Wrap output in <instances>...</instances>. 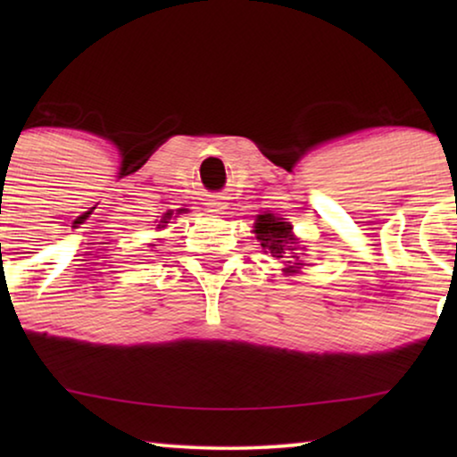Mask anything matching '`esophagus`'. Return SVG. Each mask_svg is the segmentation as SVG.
Segmentation results:
<instances>
[{
  "mask_svg": "<svg viewBox=\"0 0 457 457\" xmlns=\"http://www.w3.org/2000/svg\"><path fill=\"white\" fill-rule=\"evenodd\" d=\"M208 212H212V214H222L224 210H227V204L220 202V199H208Z\"/></svg>",
  "mask_w": 457,
  "mask_h": 457,
  "instance_id": "esophagus-1",
  "label": "esophagus"
}]
</instances>
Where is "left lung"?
Segmentation results:
<instances>
[{
  "instance_id": "1",
  "label": "left lung",
  "mask_w": 457,
  "mask_h": 457,
  "mask_svg": "<svg viewBox=\"0 0 457 457\" xmlns=\"http://www.w3.org/2000/svg\"><path fill=\"white\" fill-rule=\"evenodd\" d=\"M255 239L260 245L272 253V258L287 260L283 268L285 274L297 272L303 264L299 262L297 237L293 235L291 222H285V218H277L274 214H260L253 224ZM303 249V247H302Z\"/></svg>"
}]
</instances>
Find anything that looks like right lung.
Instances as JSON below:
<instances>
[{"label":"right lung","instance_id":"right-lung-1","mask_svg":"<svg viewBox=\"0 0 457 457\" xmlns=\"http://www.w3.org/2000/svg\"><path fill=\"white\" fill-rule=\"evenodd\" d=\"M166 220H170V214H166L164 218H162V220H160L162 224H158V227H164V224H166Z\"/></svg>","mask_w":457,"mask_h":457}]
</instances>
